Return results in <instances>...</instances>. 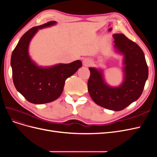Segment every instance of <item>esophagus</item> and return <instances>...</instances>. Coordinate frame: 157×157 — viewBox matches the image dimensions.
Returning a JSON list of instances; mask_svg holds the SVG:
<instances>
[{
    "instance_id": "34e87169",
    "label": "esophagus",
    "mask_w": 157,
    "mask_h": 157,
    "mask_svg": "<svg viewBox=\"0 0 157 157\" xmlns=\"http://www.w3.org/2000/svg\"><path fill=\"white\" fill-rule=\"evenodd\" d=\"M83 64L85 66H89L92 64V61L88 59H84L83 60Z\"/></svg>"
}]
</instances>
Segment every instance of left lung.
Masks as SVG:
<instances>
[{"instance_id": "left-lung-1", "label": "left lung", "mask_w": 157, "mask_h": 157, "mask_svg": "<svg viewBox=\"0 0 157 157\" xmlns=\"http://www.w3.org/2000/svg\"><path fill=\"white\" fill-rule=\"evenodd\" d=\"M113 36L116 50L124 55V81L118 87L109 86L103 79L102 71L90 67L88 90L98 105L119 111L141 96L149 70L144 52L136 42L124 34H114Z\"/></svg>"}]
</instances>
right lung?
Listing matches in <instances>:
<instances>
[{
    "label": "right lung",
    "mask_w": 157,
    "mask_h": 157,
    "mask_svg": "<svg viewBox=\"0 0 157 157\" xmlns=\"http://www.w3.org/2000/svg\"><path fill=\"white\" fill-rule=\"evenodd\" d=\"M51 21L34 27L19 40L11 56L13 82L16 90L28 101L43 104L58 99L63 92L65 80L82 67L80 60L68 64L59 63L49 67L37 66L28 52L29 42L39 29L56 24Z\"/></svg>",
    "instance_id": "obj_1"
}]
</instances>
